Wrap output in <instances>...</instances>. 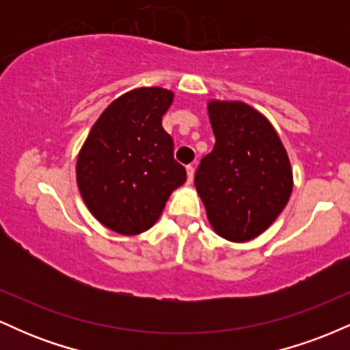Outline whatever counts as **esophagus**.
Here are the masks:
<instances>
[{"instance_id": "34e87169", "label": "esophagus", "mask_w": 350, "mask_h": 350, "mask_svg": "<svg viewBox=\"0 0 350 350\" xmlns=\"http://www.w3.org/2000/svg\"><path fill=\"white\" fill-rule=\"evenodd\" d=\"M186 171H187V180L189 183H191L192 179H194V166H191V164H189V166L186 167Z\"/></svg>"}]
</instances>
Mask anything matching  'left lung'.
<instances>
[{"label":"left lung","mask_w":350,"mask_h":350,"mask_svg":"<svg viewBox=\"0 0 350 350\" xmlns=\"http://www.w3.org/2000/svg\"><path fill=\"white\" fill-rule=\"evenodd\" d=\"M214 150L196 171V191L217 235L243 243L278 219L293 192L288 152L270 120L239 100H208Z\"/></svg>","instance_id":"1"}]
</instances>
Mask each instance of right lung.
<instances>
[{
  "instance_id": "obj_1",
  "label": "right lung",
  "mask_w": 350,
  "mask_h": 350,
  "mask_svg": "<svg viewBox=\"0 0 350 350\" xmlns=\"http://www.w3.org/2000/svg\"><path fill=\"white\" fill-rule=\"evenodd\" d=\"M174 92L139 87L108 105L83 142L77 186L90 214L120 235H138L158 222L172 191L186 183L163 115Z\"/></svg>"
}]
</instances>
